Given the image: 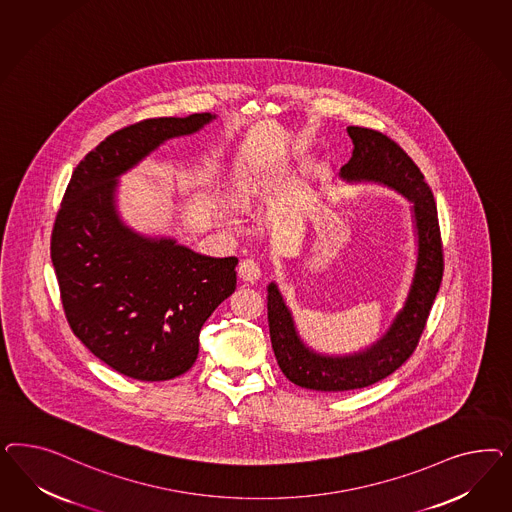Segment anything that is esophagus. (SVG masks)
<instances>
[{
    "label": "esophagus",
    "instance_id": "34e87169",
    "mask_svg": "<svg viewBox=\"0 0 512 512\" xmlns=\"http://www.w3.org/2000/svg\"><path fill=\"white\" fill-rule=\"evenodd\" d=\"M238 276L246 283H255L257 279L261 278V268L253 259H244L238 266Z\"/></svg>",
    "mask_w": 512,
    "mask_h": 512
}]
</instances>
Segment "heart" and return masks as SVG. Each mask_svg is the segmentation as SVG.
<instances>
[{
  "label": "heart",
  "mask_w": 512,
  "mask_h": 512,
  "mask_svg": "<svg viewBox=\"0 0 512 512\" xmlns=\"http://www.w3.org/2000/svg\"><path fill=\"white\" fill-rule=\"evenodd\" d=\"M257 184H259L257 176H255V174H249L248 178H244V180H242V184L238 187L240 197H242V199H249V197L253 195V191L257 189Z\"/></svg>",
  "instance_id": "1"
}]
</instances>
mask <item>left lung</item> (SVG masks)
Returning <instances> with one entry per match:
<instances>
[{
  "label": "left lung",
  "mask_w": 512,
  "mask_h": 512,
  "mask_svg": "<svg viewBox=\"0 0 512 512\" xmlns=\"http://www.w3.org/2000/svg\"><path fill=\"white\" fill-rule=\"evenodd\" d=\"M347 133L355 150L349 163L341 167V180L388 187L411 202L415 268L402 308L387 328L377 340L345 355L321 353L306 343L278 283H268V326L279 368L291 383L321 392L370 387L396 372L415 351L443 278L437 208L424 174L387 135L355 125L347 127Z\"/></svg>",
  "instance_id": "obj_1"
}]
</instances>
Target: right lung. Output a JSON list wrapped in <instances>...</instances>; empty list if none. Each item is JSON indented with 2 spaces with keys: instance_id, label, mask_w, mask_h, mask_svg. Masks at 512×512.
<instances>
[{
  "instance_id": "add662e5",
  "label": "right lung",
  "mask_w": 512,
  "mask_h": 512,
  "mask_svg": "<svg viewBox=\"0 0 512 512\" xmlns=\"http://www.w3.org/2000/svg\"><path fill=\"white\" fill-rule=\"evenodd\" d=\"M202 112L129 125L77 165L56 217L50 257L71 330L95 357L139 381L186 373L204 321L236 289V257H208L125 223L120 178L161 144L216 120Z\"/></svg>"
}]
</instances>
